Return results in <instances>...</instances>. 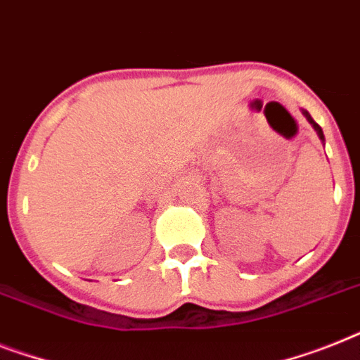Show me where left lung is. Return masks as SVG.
Wrapping results in <instances>:
<instances>
[{
	"mask_svg": "<svg viewBox=\"0 0 360 360\" xmlns=\"http://www.w3.org/2000/svg\"><path fill=\"white\" fill-rule=\"evenodd\" d=\"M302 114L305 115V120H307L309 123L313 124V129L316 130V134H319V138L322 139V141H326V139H323V132H322V129H320V124H319V123H314V120H313V117H311V115H309L307 110H302Z\"/></svg>",
	"mask_w": 360,
	"mask_h": 360,
	"instance_id": "1",
	"label": "left lung"
}]
</instances>
